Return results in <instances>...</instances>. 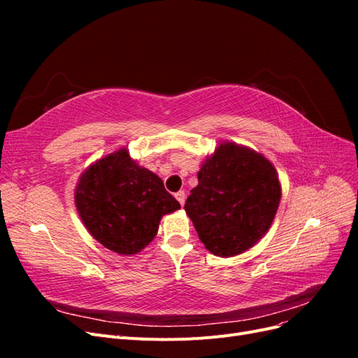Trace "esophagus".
Listing matches in <instances>:
<instances>
[{
	"label": "esophagus",
	"instance_id": "obj_1",
	"mask_svg": "<svg viewBox=\"0 0 358 358\" xmlns=\"http://www.w3.org/2000/svg\"><path fill=\"white\" fill-rule=\"evenodd\" d=\"M175 197H176V200L180 203V206L185 204V192H183V191H178V192L175 194Z\"/></svg>",
	"mask_w": 358,
	"mask_h": 358
}]
</instances>
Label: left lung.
Returning <instances> with one entry per match:
<instances>
[{"label":"left lung","mask_w":358,"mask_h":358,"mask_svg":"<svg viewBox=\"0 0 358 358\" xmlns=\"http://www.w3.org/2000/svg\"><path fill=\"white\" fill-rule=\"evenodd\" d=\"M279 201L280 183L272 162L225 142L203 162L185 210L208 251L233 257L267 233Z\"/></svg>","instance_id":"obj_1"}]
</instances>
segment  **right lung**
I'll return each instance as SVG.
<instances>
[{"mask_svg": "<svg viewBox=\"0 0 358 358\" xmlns=\"http://www.w3.org/2000/svg\"><path fill=\"white\" fill-rule=\"evenodd\" d=\"M74 200L94 239L121 255L142 251L157 236L162 215L180 209L162 180L136 164L125 148L83 173Z\"/></svg>", "mask_w": 358, "mask_h": 358, "instance_id": "obj_1", "label": "right lung"}]
</instances>
